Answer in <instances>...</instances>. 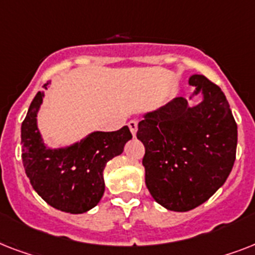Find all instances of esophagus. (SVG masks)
<instances>
[{
	"label": "esophagus",
	"instance_id": "34e87169",
	"mask_svg": "<svg viewBox=\"0 0 255 255\" xmlns=\"http://www.w3.org/2000/svg\"><path fill=\"white\" fill-rule=\"evenodd\" d=\"M128 127H129V131L133 136H136V132H137V122L136 120H131L128 122Z\"/></svg>",
	"mask_w": 255,
	"mask_h": 255
}]
</instances>
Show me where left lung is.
<instances>
[{
  "label": "left lung",
  "instance_id": "left-lung-1",
  "mask_svg": "<svg viewBox=\"0 0 255 255\" xmlns=\"http://www.w3.org/2000/svg\"><path fill=\"white\" fill-rule=\"evenodd\" d=\"M189 100L174 98L144 114L137 139L145 147V185L157 204L188 212L217 192L232 172L237 149V124L221 88L204 75L189 78Z\"/></svg>",
  "mask_w": 255,
  "mask_h": 255
}]
</instances>
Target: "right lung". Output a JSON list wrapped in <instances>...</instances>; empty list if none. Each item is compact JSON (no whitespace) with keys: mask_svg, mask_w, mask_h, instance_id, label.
<instances>
[{"mask_svg":"<svg viewBox=\"0 0 255 255\" xmlns=\"http://www.w3.org/2000/svg\"><path fill=\"white\" fill-rule=\"evenodd\" d=\"M49 85L47 82L45 88ZM43 98L45 92L38 91L22 123L23 168L34 190L49 205L66 213H85L103 197L104 168L123 152L132 133L124 126L114 132L94 131L66 147H49L37 122Z\"/></svg>","mask_w":255,"mask_h":255,"instance_id":"right-lung-1","label":"right lung"}]
</instances>
